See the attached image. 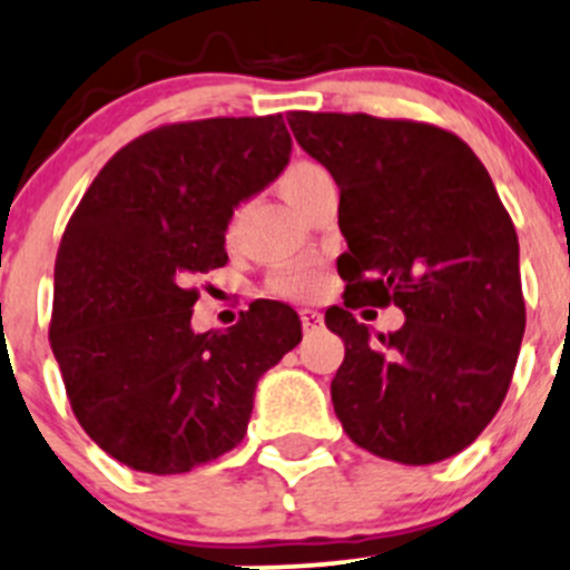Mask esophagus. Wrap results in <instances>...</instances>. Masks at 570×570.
<instances>
[{
  "label": "esophagus",
  "mask_w": 570,
  "mask_h": 570,
  "mask_svg": "<svg viewBox=\"0 0 570 570\" xmlns=\"http://www.w3.org/2000/svg\"><path fill=\"white\" fill-rule=\"evenodd\" d=\"M302 326H304V332H313V328H318L321 326V313H315V309H304Z\"/></svg>",
  "instance_id": "34e87169"
}]
</instances>
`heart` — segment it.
Segmentation results:
<instances>
[{
    "label": "heart",
    "mask_w": 570,
    "mask_h": 570,
    "mask_svg": "<svg viewBox=\"0 0 570 570\" xmlns=\"http://www.w3.org/2000/svg\"><path fill=\"white\" fill-rule=\"evenodd\" d=\"M324 169L313 161H293L287 164L285 173L279 175V189L287 197V203H293L298 208L302 205L304 195H307L309 184H313ZM242 230V210H233L230 219L225 225L227 242L238 236ZM321 283H324V274H321L318 266H285L277 268V272L268 277V291L274 296L283 298H313L315 293L321 291Z\"/></svg>",
    "instance_id": "heart-1"
}]
</instances>
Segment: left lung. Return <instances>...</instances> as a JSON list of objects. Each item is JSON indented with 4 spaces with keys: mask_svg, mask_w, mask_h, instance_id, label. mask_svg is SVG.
Listing matches in <instances>:
<instances>
[{
    "mask_svg": "<svg viewBox=\"0 0 570 570\" xmlns=\"http://www.w3.org/2000/svg\"><path fill=\"white\" fill-rule=\"evenodd\" d=\"M296 142L340 189L348 252L334 414L379 459L436 463L500 412L524 337L519 238L491 175L453 131L420 120L291 111ZM395 303L407 321L370 340L353 309Z\"/></svg>",
    "mask_w": 570,
    "mask_h": 570,
    "instance_id": "left-lung-1",
    "label": "left lung"
}]
</instances>
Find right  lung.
I'll use <instances>...</instances> for the list:
<instances>
[{"instance_id": "right-lung-1", "label": "right lung", "mask_w": 570, "mask_h": 570, "mask_svg": "<svg viewBox=\"0 0 570 570\" xmlns=\"http://www.w3.org/2000/svg\"><path fill=\"white\" fill-rule=\"evenodd\" d=\"M291 156L283 115L167 122L104 164L55 263L49 340L87 436L126 466L180 474L236 448L255 384L302 340L287 304L191 332L197 274L227 263L233 208Z\"/></svg>"}]
</instances>
